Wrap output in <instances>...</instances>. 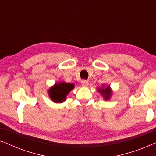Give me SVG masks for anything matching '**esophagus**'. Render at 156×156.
Here are the masks:
<instances>
[{"label": "esophagus", "instance_id": "34e87169", "mask_svg": "<svg viewBox=\"0 0 156 156\" xmlns=\"http://www.w3.org/2000/svg\"><path fill=\"white\" fill-rule=\"evenodd\" d=\"M81 83H82V85L83 87H87L89 85V82L87 80H82Z\"/></svg>", "mask_w": 156, "mask_h": 156}]
</instances>
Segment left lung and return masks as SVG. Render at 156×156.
Instances as JSON below:
<instances>
[{"label": "left lung", "mask_w": 156, "mask_h": 156, "mask_svg": "<svg viewBox=\"0 0 156 156\" xmlns=\"http://www.w3.org/2000/svg\"><path fill=\"white\" fill-rule=\"evenodd\" d=\"M98 91L101 94L104 100L110 99V98L112 95V91L111 89L110 86L104 87V85H102V88H100V87L98 88Z\"/></svg>", "instance_id": "8db88e82"}]
</instances>
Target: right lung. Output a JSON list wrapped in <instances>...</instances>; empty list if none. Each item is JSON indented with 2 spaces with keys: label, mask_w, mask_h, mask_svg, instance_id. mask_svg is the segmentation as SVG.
I'll return each instance as SVG.
<instances>
[{
  "label": "right lung",
  "mask_w": 156,
  "mask_h": 156,
  "mask_svg": "<svg viewBox=\"0 0 156 156\" xmlns=\"http://www.w3.org/2000/svg\"><path fill=\"white\" fill-rule=\"evenodd\" d=\"M74 88V84L65 82L55 83L48 89V94L51 100L55 103H62L66 101L67 96Z\"/></svg>",
  "instance_id": "right-lung-1"
}]
</instances>
